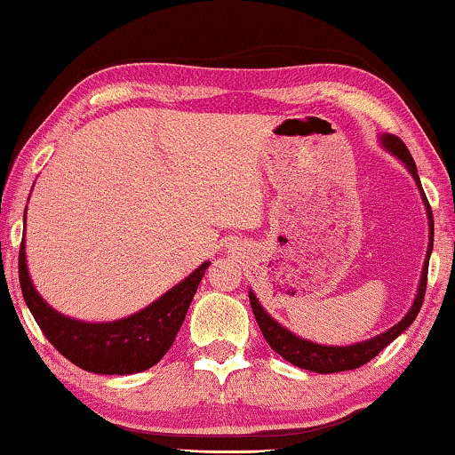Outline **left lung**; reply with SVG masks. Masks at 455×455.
Returning <instances> with one entry per match:
<instances>
[{
	"mask_svg": "<svg viewBox=\"0 0 455 455\" xmlns=\"http://www.w3.org/2000/svg\"><path fill=\"white\" fill-rule=\"evenodd\" d=\"M383 146L391 151L393 156L399 157V160L405 164V168L411 172V176L415 178L417 186L421 190V182H419V174H417V165L411 157L409 149L405 143H403L399 137L387 133L380 137ZM421 196L425 202V211H427V219H429V249H427V257H425V265L421 271V281H419V290H417L415 301L411 309L407 312L405 318H403L399 323H395L391 330L383 331V334L371 338V340L352 344V346H322L315 342H309L306 338H299L291 334L290 330H285L281 323L271 318L269 314L265 312L263 306L259 304V299L255 298L253 291H249V299H251V307H253V314L257 318L259 328H261L263 336L267 344L271 346L273 350L277 352L279 356H283L287 363H291L299 369L306 371H314L320 374H328V372H340V371H355L358 366H363L379 355L385 346L391 344L396 336H401L405 331L413 320L419 314V309L423 306V298H425V287H427V269H429V255L431 249H434V214H431V206L427 202V196L421 190Z\"/></svg>",
	"mask_w": 455,
	"mask_h": 455,
	"instance_id": "obj_1",
	"label": "left lung"
}]
</instances>
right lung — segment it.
<instances>
[{
  "mask_svg": "<svg viewBox=\"0 0 455 455\" xmlns=\"http://www.w3.org/2000/svg\"><path fill=\"white\" fill-rule=\"evenodd\" d=\"M26 244H20L18 273L26 306L48 342L78 369L97 374H133L148 371L162 360L186 318L204 271H196L164 293L146 309L115 322H78L50 307L34 290L26 265Z\"/></svg>",
  "mask_w": 455,
  "mask_h": 455,
  "instance_id": "add662e5",
  "label": "right lung"
}]
</instances>
